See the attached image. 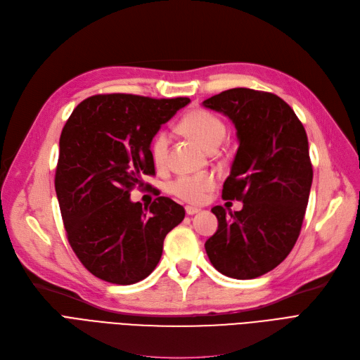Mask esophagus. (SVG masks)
<instances>
[{"label":"esophagus","mask_w":360,"mask_h":360,"mask_svg":"<svg viewBox=\"0 0 360 360\" xmlns=\"http://www.w3.org/2000/svg\"><path fill=\"white\" fill-rule=\"evenodd\" d=\"M185 210H187V215H195V214H198V212H200V209L193 207V206H187V207H185Z\"/></svg>","instance_id":"obj_1"}]
</instances>
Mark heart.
<instances>
[{"label": "heart", "instance_id": "obj_1", "mask_svg": "<svg viewBox=\"0 0 360 360\" xmlns=\"http://www.w3.org/2000/svg\"><path fill=\"white\" fill-rule=\"evenodd\" d=\"M179 129L197 142L202 148L212 151L218 148V145L225 138V126L221 120L205 110H194L185 115ZM167 150H169V136L166 131H160L151 142V157L157 167H165L167 162ZM215 187V178L203 173V175L194 176H181L170 184V193L178 198L188 203H200L206 194Z\"/></svg>", "mask_w": 360, "mask_h": 360}]
</instances>
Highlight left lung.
Listing matches in <instances>:
<instances>
[{
  "label": "left lung",
  "instance_id": "1",
  "mask_svg": "<svg viewBox=\"0 0 360 360\" xmlns=\"http://www.w3.org/2000/svg\"><path fill=\"white\" fill-rule=\"evenodd\" d=\"M229 117L238 141L222 197L242 210L212 209L217 233L205 243L214 267L248 281L271 271L297 243L313 181L307 133L294 110L273 93L237 87L203 102Z\"/></svg>",
  "mask_w": 360,
  "mask_h": 360
}]
</instances>
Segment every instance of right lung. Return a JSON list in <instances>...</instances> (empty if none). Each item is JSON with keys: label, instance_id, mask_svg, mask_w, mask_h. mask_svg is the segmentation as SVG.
<instances>
[{"label": "right lung", "instance_id": "1", "mask_svg": "<svg viewBox=\"0 0 360 360\" xmlns=\"http://www.w3.org/2000/svg\"><path fill=\"white\" fill-rule=\"evenodd\" d=\"M188 103L96 95L77 105L62 130L55 188L66 236L84 267L105 282L131 285L150 276L166 234L185 217L169 197L148 207L133 203L130 191L155 173L153 138Z\"/></svg>", "mask_w": 360, "mask_h": 360}]
</instances>
